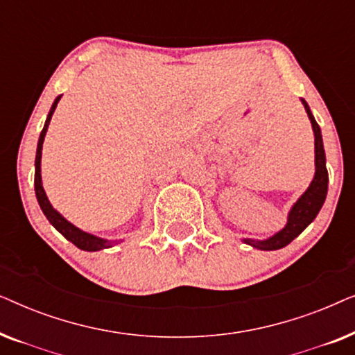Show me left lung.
Masks as SVG:
<instances>
[{"label": "left lung", "mask_w": 355, "mask_h": 355, "mask_svg": "<svg viewBox=\"0 0 355 355\" xmlns=\"http://www.w3.org/2000/svg\"><path fill=\"white\" fill-rule=\"evenodd\" d=\"M307 111L310 123H312L313 134H315V178L307 191L304 192V196L295 202L293 210L289 211L288 225L283 231H279L278 234L266 241H252L244 239L249 245H254L260 250H278L283 249L293 242L310 223L315 220V216L318 215L320 208L323 207L324 198H327L328 192V171H327V163H324V148H323V140H322V130L320 125L315 121L312 111H310L309 105L302 100Z\"/></svg>", "instance_id": "obj_1"}]
</instances>
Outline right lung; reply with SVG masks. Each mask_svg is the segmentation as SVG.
<instances>
[{
    "label": "right lung",
    "mask_w": 355,
    "mask_h": 355,
    "mask_svg": "<svg viewBox=\"0 0 355 355\" xmlns=\"http://www.w3.org/2000/svg\"><path fill=\"white\" fill-rule=\"evenodd\" d=\"M61 95L56 96L55 103H53L50 113H48V118H46V123L43 125V130L40 134V139H38V145H37V157H35V196H37V200L40 203V208L42 211L45 213V216L48 218V221L51 223L53 226L56 227L58 231L61 232L62 236L66 237L67 241H71L72 244L76 247H79L82 250H87V252H95V250H101V249H106V247H111L114 244V242H110V241H105V239H100V237L96 236H92V234H87V232L80 231L79 227H76L74 225H71L69 221L64 220L60 213H58L55 208L50 205V202H48L46 198V193L43 191V186H42V174H40V162H42V147H43V140H45V134H46V129H48V124H50V119L53 113H55L56 110V105L58 101H60Z\"/></svg>",
    "instance_id": "add662e5"
}]
</instances>
